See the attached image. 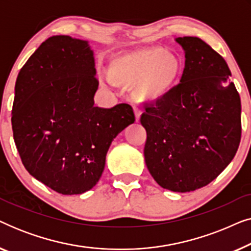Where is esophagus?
<instances>
[{"label":"esophagus","instance_id":"1","mask_svg":"<svg viewBox=\"0 0 251 251\" xmlns=\"http://www.w3.org/2000/svg\"><path fill=\"white\" fill-rule=\"evenodd\" d=\"M133 112H135V116H136V122H139L140 116H142V111L139 108L133 107Z\"/></svg>","mask_w":251,"mask_h":251}]
</instances>
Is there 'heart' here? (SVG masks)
Returning <instances> with one entry per match:
<instances>
[{
    "mask_svg": "<svg viewBox=\"0 0 251 251\" xmlns=\"http://www.w3.org/2000/svg\"><path fill=\"white\" fill-rule=\"evenodd\" d=\"M181 71L180 60L162 48H145L119 54L107 71L113 83L132 85L136 101L157 104L174 90Z\"/></svg>",
    "mask_w": 251,
    "mask_h": 251,
    "instance_id": "obj_1",
    "label": "heart"
}]
</instances>
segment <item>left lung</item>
Wrapping results in <instances>:
<instances>
[{
  "label": "left lung",
  "mask_w": 251,
  "mask_h": 251,
  "mask_svg": "<svg viewBox=\"0 0 251 251\" xmlns=\"http://www.w3.org/2000/svg\"><path fill=\"white\" fill-rule=\"evenodd\" d=\"M185 51L180 83L147 105L144 156L161 187L192 192L228 166L241 140V100L224 58L199 37H177Z\"/></svg>",
  "instance_id": "1"
}]
</instances>
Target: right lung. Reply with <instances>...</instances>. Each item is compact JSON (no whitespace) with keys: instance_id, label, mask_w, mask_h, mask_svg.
Returning <instances> with one entry per match:
<instances>
[{"instance_id":"right-lung-1","label":"right lung","mask_w":251,"mask_h":251,"mask_svg":"<svg viewBox=\"0 0 251 251\" xmlns=\"http://www.w3.org/2000/svg\"><path fill=\"white\" fill-rule=\"evenodd\" d=\"M94 52L87 41L51 36L20 70L12 131L26 170L51 190L82 194L98 183L118 133L135 122L132 107H96Z\"/></svg>"}]
</instances>
